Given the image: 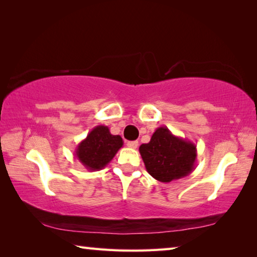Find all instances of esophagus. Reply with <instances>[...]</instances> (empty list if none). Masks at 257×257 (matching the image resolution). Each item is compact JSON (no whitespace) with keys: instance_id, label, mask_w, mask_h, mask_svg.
<instances>
[{"instance_id":"obj_1","label":"esophagus","mask_w":257,"mask_h":257,"mask_svg":"<svg viewBox=\"0 0 257 257\" xmlns=\"http://www.w3.org/2000/svg\"><path fill=\"white\" fill-rule=\"evenodd\" d=\"M127 146L130 147V149H137V147H138V142L137 141L127 142Z\"/></svg>"}]
</instances>
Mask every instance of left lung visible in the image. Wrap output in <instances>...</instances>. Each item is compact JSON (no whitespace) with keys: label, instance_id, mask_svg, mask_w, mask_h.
Instances as JSON below:
<instances>
[{"label":"left lung","instance_id":"1","mask_svg":"<svg viewBox=\"0 0 257 257\" xmlns=\"http://www.w3.org/2000/svg\"><path fill=\"white\" fill-rule=\"evenodd\" d=\"M139 153L147 172L161 182H170L188 176L195 169L197 150L190 141L175 136L167 127H159Z\"/></svg>","mask_w":257,"mask_h":257}]
</instances>
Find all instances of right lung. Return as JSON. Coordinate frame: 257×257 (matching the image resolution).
<instances>
[{
  "mask_svg": "<svg viewBox=\"0 0 257 257\" xmlns=\"http://www.w3.org/2000/svg\"><path fill=\"white\" fill-rule=\"evenodd\" d=\"M122 145L119 135H112L106 125H97L78 144L75 155L87 170L97 171L111 162Z\"/></svg>",
  "mask_w": 257,
  "mask_h": 257,
  "instance_id": "1",
  "label": "right lung"
}]
</instances>
